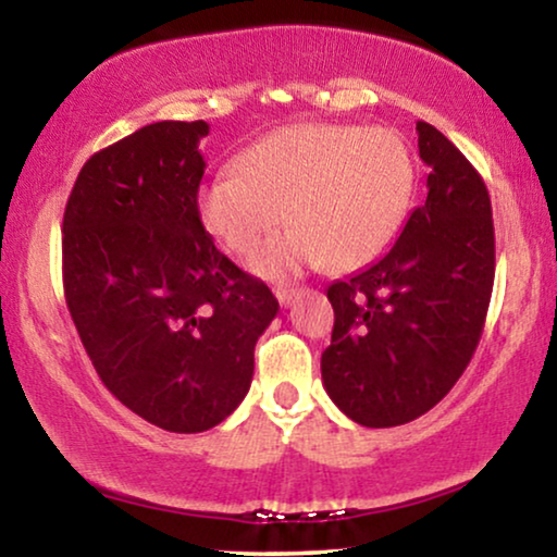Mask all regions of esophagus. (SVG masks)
Listing matches in <instances>:
<instances>
[{
  "mask_svg": "<svg viewBox=\"0 0 557 557\" xmlns=\"http://www.w3.org/2000/svg\"><path fill=\"white\" fill-rule=\"evenodd\" d=\"M273 294H276L278 304L284 309L292 307V304L296 301V296H299V288H292V286H273Z\"/></svg>",
  "mask_w": 557,
  "mask_h": 557,
  "instance_id": "esophagus-1",
  "label": "esophagus"
}]
</instances>
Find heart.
I'll list each match as a JSON object with an SVG mask.
<instances>
[{
  "instance_id": "heart-1",
  "label": "heart",
  "mask_w": 557,
  "mask_h": 557,
  "mask_svg": "<svg viewBox=\"0 0 557 557\" xmlns=\"http://www.w3.org/2000/svg\"><path fill=\"white\" fill-rule=\"evenodd\" d=\"M416 189V159L387 126L301 121L276 128L238 157V172L205 182L197 208L208 231L246 256L281 220L294 223L250 258L261 276L330 263L375 261L400 233Z\"/></svg>"
}]
</instances>
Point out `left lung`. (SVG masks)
<instances>
[{"mask_svg":"<svg viewBox=\"0 0 557 557\" xmlns=\"http://www.w3.org/2000/svg\"><path fill=\"white\" fill-rule=\"evenodd\" d=\"M429 197L368 269L326 288L334 309L322 380L342 413L391 429L451 391L482 337L494 286L486 185L438 128L418 121Z\"/></svg>","mask_w":557,"mask_h":557,"instance_id":"obj_1","label":"left lung"}]
</instances>
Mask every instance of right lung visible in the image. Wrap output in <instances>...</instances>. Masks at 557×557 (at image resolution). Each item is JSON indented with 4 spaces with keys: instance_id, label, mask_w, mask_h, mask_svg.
<instances>
[{
    "instance_id": "add662e5",
    "label": "right lung",
    "mask_w": 557,
    "mask_h": 557,
    "mask_svg": "<svg viewBox=\"0 0 557 557\" xmlns=\"http://www.w3.org/2000/svg\"><path fill=\"white\" fill-rule=\"evenodd\" d=\"M205 121H157L83 164L63 215V288L103 385L144 421L200 433L253 380L271 288L220 253L197 189Z\"/></svg>"
}]
</instances>
